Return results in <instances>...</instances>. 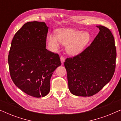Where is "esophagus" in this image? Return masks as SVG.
<instances>
[{
    "label": "esophagus",
    "mask_w": 121,
    "mask_h": 121,
    "mask_svg": "<svg viewBox=\"0 0 121 121\" xmlns=\"http://www.w3.org/2000/svg\"><path fill=\"white\" fill-rule=\"evenodd\" d=\"M60 61H61V62H62V63L64 62V61H65V58H64V57H63V56H60Z\"/></svg>",
    "instance_id": "34e87169"
}]
</instances>
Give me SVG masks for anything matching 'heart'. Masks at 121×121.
Here are the masks:
<instances>
[{"mask_svg":"<svg viewBox=\"0 0 121 121\" xmlns=\"http://www.w3.org/2000/svg\"><path fill=\"white\" fill-rule=\"evenodd\" d=\"M47 41L53 50L59 47L60 43L65 45V49L69 54L76 55L82 52L89 43L91 35L87 32L73 29H60L55 33H48Z\"/></svg>","mask_w":121,"mask_h":121,"instance_id":"1","label":"heart"}]
</instances>
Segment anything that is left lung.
Masks as SVG:
<instances>
[{
    "label": "left lung",
    "mask_w": 121,
    "mask_h": 121,
    "mask_svg": "<svg viewBox=\"0 0 121 121\" xmlns=\"http://www.w3.org/2000/svg\"><path fill=\"white\" fill-rule=\"evenodd\" d=\"M90 46L73 57L67 58L64 66L71 93L91 96L111 80L115 73L116 48L112 32L104 26Z\"/></svg>",
    "instance_id": "left-lung-1"
}]
</instances>
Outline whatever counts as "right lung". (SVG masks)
I'll return each instance as SVG.
<instances>
[{"label":"right lung","mask_w":121,"mask_h":121,"mask_svg":"<svg viewBox=\"0 0 121 121\" xmlns=\"http://www.w3.org/2000/svg\"><path fill=\"white\" fill-rule=\"evenodd\" d=\"M48 31L44 22L25 24L14 35L8 56L13 82L33 97H44L49 93L51 78L61 65L58 54L46 48Z\"/></svg>","instance_id":"obj_1"}]
</instances>
